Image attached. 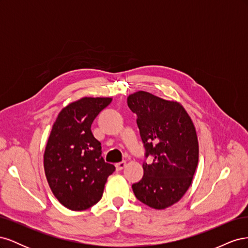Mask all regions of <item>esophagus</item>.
Returning a JSON list of instances; mask_svg holds the SVG:
<instances>
[{"instance_id": "obj_1", "label": "esophagus", "mask_w": 248, "mask_h": 248, "mask_svg": "<svg viewBox=\"0 0 248 248\" xmlns=\"http://www.w3.org/2000/svg\"><path fill=\"white\" fill-rule=\"evenodd\" d=\"M126 166V162L125 161H121V162H118L116 163V169L117 170H122Z\"/></svg>"}]
</instances>
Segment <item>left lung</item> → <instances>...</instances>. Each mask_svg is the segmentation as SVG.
<instances>
[{
	"label": "left lung",
	"mask_w": 248,
	"mask_h": 248,
	"mask_svg": "<svg viewBox=\"0 0 248 248\" xmlns=\"http://www.w3.org/2000/svg\"><path fill=\"white\" fill-rule=\"evenodd\" d=\"M128 108L146 150L153 161L142 163L144 176L132 184L134 196L154 209H166L180 201L191 184L199 162L196 128L177 101L139 91L127 97Z\"/></svg>",
	"instance_id": "obj_1"
}]
</instances>
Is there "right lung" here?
<instances>
[{
	"instance_id": "right-lung-1",
	"label": "right lung",
	"mask_w": 248,
	"mask_h": 248,
	"mask_svg": "<svg viewBox=\"0 0 248 248\" xmlns=\"http://www.w3.org/2000/svg\"><path fill=\"white\" fill-rule=\"evenodd\" d=\"M110 102L108 97H84L65 107L52 125L44 171L54 196L73 211L98 202L108 177L116 170L102 158L100 141L91 131L94 119Z\"/></svg>"
}]
</instances>
